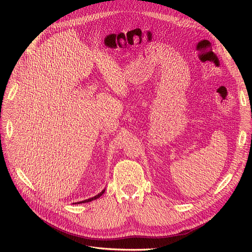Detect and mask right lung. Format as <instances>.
Returning a JSON list of instances; mask_svg holds the SVG:
<instances>
[{
  "instance_id": "add662e5",
  "label": "right lung",
  "mask_w": 252,
  "mask_h": 252,
  "mask_svg": "<svg viewBox=\"0 0 252 252\" xmlns=\"http://www.w3.org/2000/svg\"><path fill=\"white\" fill-rule=\"evenodd\" d=\"M104 192H105V189L102 190V192H100L98 195H96V196H94V197H92V198H89V199H86V200H84V201H79V202H77V203H86V202H90V201L95 200V199H97V198H99ZM75 204H76V203H75Z\"/></svg>"
}]
</instances>
